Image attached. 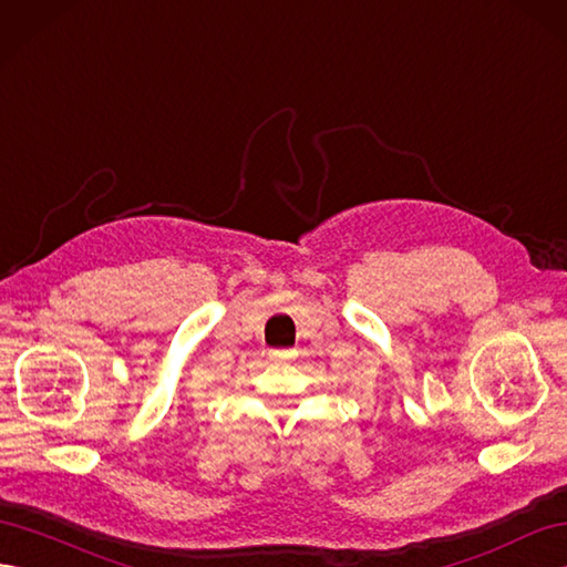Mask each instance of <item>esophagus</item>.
Returning a JSON list of instances; mask_svg holds the SVG:
<instances>
[{
  "mask_svg": "<svg viewBox=\"0 0 567 567\" xmlns=\"http://www.w3.org/2000/svg\"><path fill=\"white\" fill-rule=\"evenodd\" d=\"M291 358H296V351H288V349H281V351H271V353H269V361H274V363L291 361Z\"/></svg>",
  "mask_w": 567,
  "mask_h": 567,
  "instance_id": "34e87169",
  "label": "esophagus"
}]
</instances>
